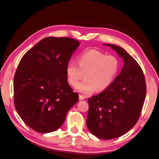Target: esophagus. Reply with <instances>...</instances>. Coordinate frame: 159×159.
Here are the masks:
<instances>
[{"instance_id": "esophagus-1", "label": "esophagus", "mask_w": 159, "mask_h": 159, "mask_svg": "<svg viewBox=\"0 0 159 159\" xmlns=\"http://www.w3.org/2000/svg\"><path fill=\"white\" fill-rule=\"evenodd\" d=\"M85 99V97L82 95H79V99L80 100H83V99Z\"/></svg>"}]
</instances>
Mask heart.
Wrapping results in <instances>:
<instances>
[{"mask_svg": "<svg viewBox=\"0 0 159 159\" xmlns=\"http://www.w3.org/2000/svg\"><path fill=\"white\" fill-rule=\"evenodd\" d=\"M77 64L69 61L66 66V75L69 84L75 86L85 74L84 80L76 87L79 93L88 95L98 89L108 88L119 71L120 61L118 57L107 55L98 49L83 51L76 57Z\"/></svg>", "mask_w": 159, "mask_h": 159, "instance_id": "b5f03b06", "label": "heart"}]
</instances>
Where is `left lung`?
<instances>
[{
	"mask_svg": "<svg viewBox=\"0 0 159 159\" xmlns=\"http://www.w3.org/2000/svg\"><path fill=\"white\" fill-rule=\"evenodd\" d=\"M104 45L116 51L124 65L108 88L88 98L86 125L95 136L111 139L124 134L138 122L147 87L143 71L131 55L117 45Z\"/></svg>",
	"mask_w": 159,
	"mask_h": 159,
	"instance_id": "left-lung-1",
	"label": "left lung"
}]
</instances>
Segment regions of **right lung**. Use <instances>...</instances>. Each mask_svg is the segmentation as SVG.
<instances>
[{
    "label": "right lung",
    "mask_w": 159,
    "mask_h": 159,
    "mask_svg": "<svg viewBox=\"0 0 159 159\" xmlns=\"http://www.w3.org/2000/svg\"><path fill=\"white\" fill-rule=\"evenodd\" d=\"M79 45L71 38H45L21 59L14 77L15 107L35 131L48 133L60 128L79 100L65 69Z\"/></svg>",
    "instance_id": "1"
}]
</instances>
